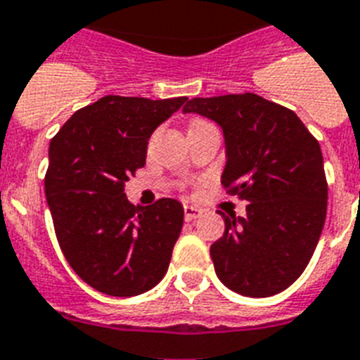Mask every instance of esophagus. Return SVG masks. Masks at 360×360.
Returning a JSON list of instances; mask_svg holds the SVG:
<instances>
[{"instance_id":"esophagus-1","label":"esophagus","mask_w":360,"mask_h":360,"mask_svg":"<svg viewBox=\"0 0 360 360\" xmlns=\"http://www.w3.org/2000/svg\"><path fill=\"white\" fill-rule=\"evenodd\" d=\"M203 214V210L194 205H185V219L186 221H192V219H198L199 216Z\"/></svg>"}]
</instances>
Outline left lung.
Wrapping results in <instances>:
<instances>
[{
  "label": "left lung",
  "instance_id": "left-lung-1",
  "mask_svg": "<svg viewBox=\"0 0 360 360\" xmlns=\"http://www.w3.org/2000/svg\"><path fill=\"white\" fill-rule=\"evenodd\" d=\"M185 113L219 124L226 165L221 185L249 201L225 216L210 247L217 278L238 295L273 297L309 264L328 210L320 144L297 113L255 93L192 98Z\"/></svg>",
  "mask_w": 360,
  "mask_h": 360
}]
</instances>
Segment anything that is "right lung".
I'll use <instances>...</instances> for the list:
<instances>
[{
    "mask_svg": "<svg viewBox=\"0 0 360 360\" xmlns=\"http://www.w3.org/2000/svg\"><path fill=\"white\" fill-rule=\"evenodd\" d=\"M186 96H102L63 124L49 144L45 195L60 249L87 285L110 297L150 291L168 271L183 205H131L124 185L146 165L148 139Z\"/></svg>",
    "mask_w": 360,
    "mask_h": 360,
    "instance_id": "add662e5",
    "label": "right lung"
}]
</instances>
